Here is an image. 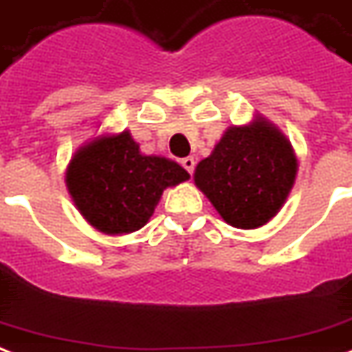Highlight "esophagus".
Wrapping results in <instances>:
<instances>
[{"label":"esophagus","instance_id":"esophagus-1","mask_svg":"<svg viewBox=\"0 0 352 352\" xmlns=\"http://www.w3.org/2000/svg\"><path fill=\"white\" fill-rule=\"evenodd\" d=\"M181 166H183L190 175H192V173H194V168H196V160H194V156H186V158H183V160H181Z\"/></svg>","mask_w":352,"mask_h":352}]
</instances>
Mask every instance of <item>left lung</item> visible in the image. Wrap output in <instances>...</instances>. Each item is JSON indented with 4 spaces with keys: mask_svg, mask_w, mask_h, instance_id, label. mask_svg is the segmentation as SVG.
<instances>
[{
    "mask_svg": "<svg viewBox=\"0 0 352 352\" xmlns=\"http://www.w3.org/2000/svg\"><path fill=\"white\" fill-rule=\"evenodd\" d=\"M296 158L285 138L265 121L229 126L196 184L233 228L256 229L276 216L293 188Z\"/></svg>",
    "mask_w": 352,
    "mask_h": 352,
    "instance_id": "obj_1",
    "label": "left lung"
}]
</instances>
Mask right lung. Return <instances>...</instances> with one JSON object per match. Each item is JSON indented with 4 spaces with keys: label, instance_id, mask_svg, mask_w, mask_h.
<instances>
[{
    "label": "right lung",
    "instance_id": "right-lung-1",
    "mask_svg": "<svg viewBox=\"0 0 352 352\" xmlns=\"http://www.w3.org/2000/svg\"><path fill=\"white\" fill-rule=\"evenodd\" d=\"M188 177L168 158L140 155L138 143L123 132L78 151L67 171V186L91 226L123 235L142 229L164 190Z\"/></svg>",
    "mask_w": 352,
    "mask_h": 352
}]
</instances>
